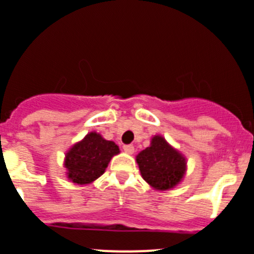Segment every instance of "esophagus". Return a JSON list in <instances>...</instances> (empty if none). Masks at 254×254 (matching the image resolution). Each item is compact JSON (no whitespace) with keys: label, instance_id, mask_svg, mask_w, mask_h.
Returning <instances> with one entry per match:
<instances>
[{"label":"esophagus","instance_id":"34e87169","mask_svg":"<svg viewBox=\"0 0 254 254\" xmlns=\"http://www.w3.org/2000/svg\"><path fill=\"white\" fill-rule=\"evenodd\" d=\"M123 149H124V151L127 152V154H134V151H135L134 145H131V144L124 145V146H123Z\"/></svg>","mask_w":254,"mask_h":254}]
</instances>
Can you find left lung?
Masks as SVG:
<instances>
[{"label":"left lung","instance_id":"8db88e82","mask_svg":"<svg viewBox=\"0 0 254 254\" xmlns=\"http://www.w3.org/2000/svg\"><path fill=\"white\" fill-rule=\"evenodd\" d=\"M136 162L142 179L156 190L176 186L186 170L185 157L157 135L151 139V145L137 155Z\"/></svg>","mask_w":254,"mask_h":254}]
</instances>
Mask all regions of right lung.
Returning a JSON list of instances; mask_svg holds the SVG:
<instances>
[{"label":"right lung","mask_w":254,"mask_h":254,"mask_svg":"<svg viewBox=\"0 0 254 254\" xmlns=\"http://www.w3.org/2000/svg\"><path fill=\"white\" fill-rule=\"evenodd\" d=\"M117 154L119 147L115 142L103 139L97 132H90L65 155L68 179L78 185L90 184L104 174L112 157Z\"/></svg>","instance_id":"right-lung-1"}]
</instances>
